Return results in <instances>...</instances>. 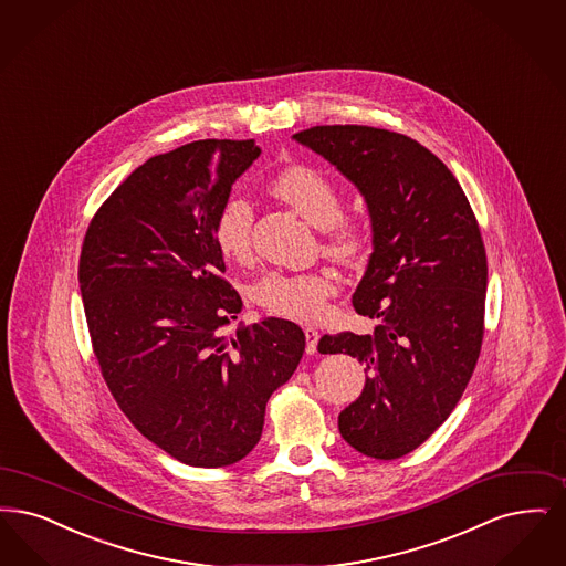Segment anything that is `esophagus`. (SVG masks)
Returning a JSON list of instances; mask_svg holds the SVG:
<instances>
[{"mask_svg":"<svg viewBox=\"0 0 566 566\" xmlns=\"http://www.w3.org/2000/svg\"><path fill=\"white\" fill-rule=\"evenodd\" d=\"M303 333H305V339H307V345H305L307 354H316L317 339H319L316 328H305Z\"/></svg>","mask_w":566,"mask_h":566,"instance_id":"34e87169","label":"esophagus"}]
</instances>
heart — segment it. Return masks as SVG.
I'll use <instances>...</instances> for the list:
<instances>
[{
	"label": "heart",
	"instance_id": "b5f03b06",
	"mask_svg": "<svg viewBox=\"0 0 566 566\" xmlns=\"http://www.w3.org/2000/svg\"><path fill=\"white\" fill-rule=\"evenodd\" d=\"M270 191L312 226L322 229L324 252L340 263H360L373 247V229L358 214L343 212L339 182L316 166L294 164L280 170ZM254 208L244 193H229L214 219V240L221 252L247 261L252 252ZM337 293L333 275L326 272H270L252 289L254 303L268 314L294 322H317Z\"/></svg>",
	"mask_w": 566,
	"mask_h": 566
}]
</instances>
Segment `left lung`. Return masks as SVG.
<instances>
[{
  "instance_id": "1",
  "label": "left lung",
  "mask_w": 566,
  "mask_h": 566,
  "mask_svg": "<svg viewBox=\"0 0 566 566\" xmlns=\"http://www.w3.org/2000/svg\"><path fill=\"white\" fill-rule=\"evenodd\" d=\"M294 138L356 182L373 221L375 250L352 303L379 324L317 343L368 373L340 410V436L366 457H405L449 419L474 375L486 298L478 219L444 161L408 136L345 124Z\"/></svg>"
}]
</instances>
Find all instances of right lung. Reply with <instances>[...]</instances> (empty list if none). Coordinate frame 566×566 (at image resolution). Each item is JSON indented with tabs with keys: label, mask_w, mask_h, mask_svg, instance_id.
<instances>
[{
	"label": "right lung",
	"mask_w": 566,
	"mask_h": 566,
	"mask_svg": "<svg viewBox=\"0 0 566 566\" xmlns=\"http://www.w3.org/2000/svg\"><path fill=\"white\" fill-rule=\"evenodd\" d=\"M252 140H196L147 159L98 206L80 254L92 352L130 423L193 468H226L261 440L303 331L268 317L238 335L214 219L259 158Z\"/></svg>",
	"instance_id": "add662e5"
}]
</instances>
